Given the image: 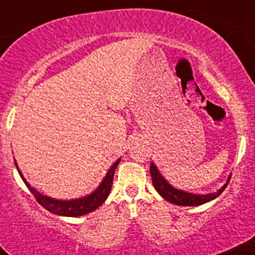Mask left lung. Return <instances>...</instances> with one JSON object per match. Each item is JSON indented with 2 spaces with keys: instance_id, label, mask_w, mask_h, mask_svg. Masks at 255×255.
Listing matches in <instances>:
<instances>
[{
  "instance_id": "obj_1",
  "label": "left lung",
  "mask_w": 255,
  "mask_h": 255,
  "mask_svg": "<svg viewBox=\"0 0 255 255\" xmlns=\"http://www.w3.org/2000/svg\"><path fill=\"white\" fill-rule=\"evenodd\" d=\"M150 174H151L152 184H154V188L156 189L157 193L165 199L166 202L171 203V204L175 205H183V207H196V205L205 204L208 202H212L215 198L220 195V194L224 191V189L227 188L228 184L230 180V174L229 178L227 179V183L222 186L220 189H218L214 193H208V194H194L189 193V191L180 190V189L174 188L173 185L168 183L164 176L160 174L159 169L156 168L154 162H151L150 165Z\"/></svg>"
}]
</instances>
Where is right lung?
<instances>
[{"instance_id":"1","label":"right lung","mask_w":255,"mask_h":255,"mask_svg":"<svg viewBox=\"0 0 255 255\" xmlns=\"http://www.w3.org/2000/svg\"><path fill=\"white\" fill-rule=\"evenodd\" d=\"M120 162V159L116 160L113 164L110 169L106 173L105 178L103 179V181L100 183V185L93 191V193L87 194V195L81 196L79 199H71V200H60V199L51 198V196L43 195L40 191L36 190L35 188L30 185L27 183L25 178H23L22 173L18 169V165H17L16 160H14V165H16L17 171L20 174L21 179L23 180V183L26 184V186L28 188V190L32 193V195L35 196V199L45 208L46 210L51 212L52 214L56 215H62V217H81V215L87 214V213H91L94 210L98 209L99 207L105 203L106 198L110 194L111 185H113V179L114 174H115L116 166L119 165Z\"/></svg>"}]
</instances>
